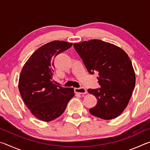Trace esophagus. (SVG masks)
<instances>
[{"instance_id":"obj_1","label":"esophagus","mask_w":150,"mask_h":150,"mask_svg":"<svg viewBox=\"0 0 150 150\" xmlns=\"http://www.w3.org/2000/svg\"><path fill=\"white\" fill-rule=\"evenodd\" d=\"M74 91L75 93H79V94H86L87 93V90L84 88H75Z\"/></svg>"}]
</instances>
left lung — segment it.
<instances>
[{
    "instance_id": "left-lung-1",
    "label": "left lung",
    "mask_w": 150,
    "mask_h": 150,
    "mask_svg": "<svg viewBox=\"0 0 150 150\" xmlns=\"http://www.w3.org/2000/svg\"><path fill=\"white\" fill-rule=\"evenodd\" d=\"M73 46L88 72L98 73L100 88L88 89L98 100L90 113L104 120L118 117L128 105L136 84L130 57L120 47L100 40L75 43Z\"/></svg>"
}]
</instances>
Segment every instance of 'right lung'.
<instances>
[{
  "instance_id": "obj_1",
  "label": "right lung",
  "mask_w": 150,
  "mask_h": 150,
  "mask_svg": "<svg viewBox=\"0 0 150 150\" xmlns=\"http://www.w3.org/2000/svg\"><path fill=\"white\" fill-rule=\"evenodd\" d=\"M72 43L53 41L33 53L20 73L18 89L31 113L44 122L62 115L75 95L73 88L56 85L53 79L54 57L72 46Z\"/></svg>"
}]
</instances>
